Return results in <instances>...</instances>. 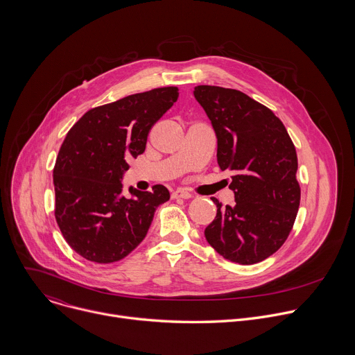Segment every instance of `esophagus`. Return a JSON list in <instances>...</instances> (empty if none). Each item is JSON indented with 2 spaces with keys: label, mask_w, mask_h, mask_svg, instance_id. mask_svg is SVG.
<instances>
[{
  "label": "esophagus",
  "mask_w": 355,
  "mask_h": 355,
  "mask_svg": "<svg viewBox=\"0 0 355 355\" xmlns=\"http://www.w3.org/2000/svg\"><path fill=\"white\" fill-rule=\"evenodd\" d=\"M173 198L174 199H178V198H182V199H189L192 198V195L187 191V189H182V188H178L177 191L173 192Z\"/></svg>",
  "instance_id": "1"
}]
</instances>
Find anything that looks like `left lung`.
<instances>
[{
	"instance_id": "left-lung-1",
	"label": "left lung",
	"mask_w": 355,
	"mask_h": 355,
	"mask_svg": "<svg viewBox=\"0 0 355 355\" xmlns=\"http://www.w3.org/2000/svg\"><path fill=\"white\" fill-rule=\"evenodd\" d=\"M218 139V164L233 173L234 205L216 199L218 212L205 229L208 243L226 260L250 266L285 243L296 219L300 187L295 146L271 110L241 91L198 85Z\"/></svg>"
}]
</instances>
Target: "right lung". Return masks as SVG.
Returning a JSON list of instances; mask_svg holds the SVG:
<instances>
[{"mask_svg":"<svg viewBox=\"0 0 355 355\" xmlns=\"http://www.w3.org/2000/svg\"><path fill=\"white\" fill-rule=\"evenodd\" d=\"M177 87L125 96L85 112L69 130L53 168L55 216L69 245L88 261L125 259L146 237L164 185L122 193L128 162L146 148L150 129L174 105Z\"/></svg>","mask_w":355,"mask_h":355,"instance_id":"1","label":"right lung"}]
</instances>
